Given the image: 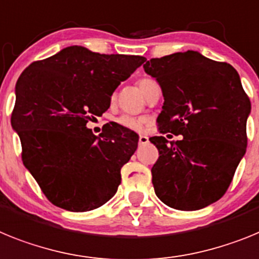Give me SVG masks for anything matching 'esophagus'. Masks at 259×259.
Here are the masks:
<instances>
[{"label":"esophagus","instance_id":"obj_1","mask_svg":"<svg viewBox=\"0 0 259 259\" xmlns=\"http://www.w3.org/2000/svg\"><path fill=\"white\" fill-rule=\"evenodd\" d=\"M146 143H148V137L145 134H141L139 136V145H146Z\"/></svg>","mask_w":259,"mask_h":259}]
</instances>
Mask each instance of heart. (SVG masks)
I'll list each match as a JSON object with an SVG mask.
<instances>
[{
    "mask_svg": "<svg viewBox=\"0 0 259 259\" xmlns=\"http://www.w3.org/2000/svg\"><path fill=\"white\" fill-rule=\"evenodd\" d=\"M151 82H152L151 79H146V78L145 79H139L138 80L139 90L145 94L146 89H147V86ZM117 122H118V125L125 127V129L133 130V132H141V130L143 129V126H145L146 120L145 118H139V117H133V116H127V114H125V116H121L120 118L117 120Z\"/></svg>",
    "mask_w": 259,
    "mask_h": 259,
    "instance_id": "heart-1",
    "label": "heart"
}]
</instances>
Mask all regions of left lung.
Masks as SVG:
<instances>
[{"label": "left lung", "instance_id": "left-lung-1", "mask_svg": "<svg viewBox=\"0 0 259 259\" xmlns=\"http://www.w3.org/2000/svg\"><path fill=\"white\" fill-rule=\"evenodd\" d=\"M143 67L163 91L159 132L184 137L150 138L159 150L155 194L176 210H201L226 194L245 155L250 100L235 67L198 52L151 58Z\"/></svg>", "mask_w": 259, "mask_h": 259}]
</instances>
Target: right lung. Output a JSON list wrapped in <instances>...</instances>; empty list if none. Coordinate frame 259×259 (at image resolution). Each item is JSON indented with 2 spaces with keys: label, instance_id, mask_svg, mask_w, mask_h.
Returning <instances> with one entry per match:
<instances>
[{
  "label": "right lung",
  "instance_id": "right-lung-1",
  "mask_svg": "<svg viewBox=\"0 0 259 259\" xmlns=\"http://www.w3.org/2000/svg\"><path fill=\"white\" fill-rule=\"evenodd\" d=\"M145 61L73 46L21 74L11 126L24 167L55 206L83 212L116 194L138 134L113 122L96 137L87 122L107 111L114 90Z\"/></svg>",
  "mask_w": 259,
  "mask_h": 259
}]
</instances>
